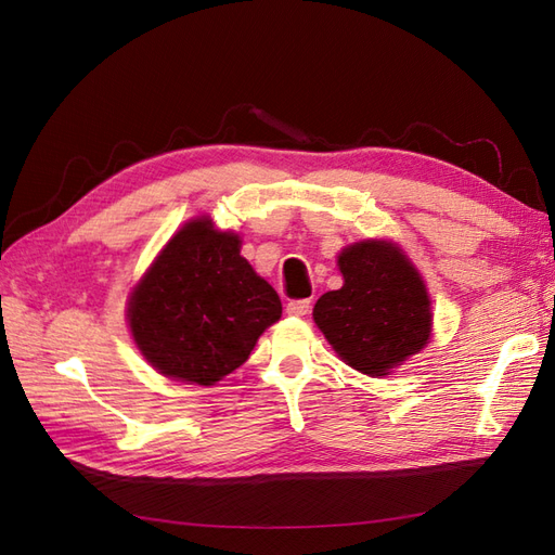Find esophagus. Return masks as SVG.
<instances>
[{
    "instance_id": "obj_1",
    "label": "esophagus",
    "mask_w": 555,
    "mask_h": 555,
    "mask_svg": "<svg viewBox=\"0 0 555 555\" xmlns=\"http://www.w3.org/2000/svg\"><path fill=\"white\" fill-rule=\"evenodd\" d=\"M310 312V300H289L287 304V314L292 317H304Z\"/></svg>"
}]
</instances>
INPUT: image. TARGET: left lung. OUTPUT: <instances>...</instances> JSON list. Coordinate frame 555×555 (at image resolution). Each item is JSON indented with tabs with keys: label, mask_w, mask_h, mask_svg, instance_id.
I'll list each match as a JSON object with an SVG mask.
<instances>
[{
	"label": "left lung",
	"mask_w": 555,
	"mask_h": 555,
	"mask_svg": "<svg viewBox=\"0 0 555 555\" xmlns=\"http://www.w3.org/2000/svg\"><path fill=\"white\" fill-rule=\"evenodd\" d=\"M338 266L343 287L317 300L314 324L354 371L389 375L430 340L433 312L424 278L389 241L349 245Z\"/></svg>",
	"instance_id": "1"
}]
</instances>
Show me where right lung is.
<instances>
[{
  "label": "right lung",
  "mask_w": 555,
  "mask_h": 555,
  "mask_svg": "<svg viewBox=\"0 0 555 555\" xmlns=\"http://www.w3.org/2000/svg\"><path fill=\"white\" fill-rule=\"evenodd\" d=\"M280 314L275 289L241 257L238 233L217 231L210 217H196L164 245L127 308L145 361L201 386L241 367Z\"/></svg>",
  "instance_id": "obj_1"
}]
</instances>
